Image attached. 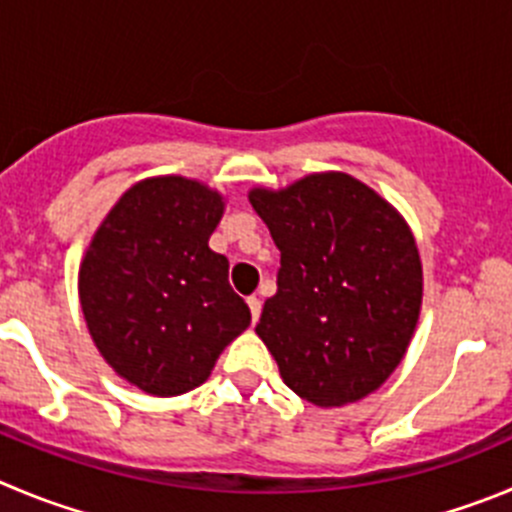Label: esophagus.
Segmentation results:
<instances>
[{"instance_id": "1", "label": "esophagus", "mask_w": 512, "mask_h": 512, "mask_svg": "<svg viewBox=\"0 0 512 512\" xmlns=\"http://www.w3.org/2000/svg\"><path fill=\"white\" fill-rule=\"evenodd\" d=\"M247 305H250V313H252V321L257 323V318H260L262 313V300L257 298V295H252V298H247Z\"/></svg>"}]
</instances>
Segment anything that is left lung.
<instances>
[{
	"label": "left lung",
	"mask_w": 512,
	"mask_h": 512,
	"mask_svg": "<svg viewBox=\"0 0 512 512\" xmlns=\"http://www.w3.org/2000/svg\"><path fill=\"white\" fill-rule=\"evenodd\" d=\"M247 197L280 250L278 293L255 333L283 381L326 409L374 394L401 364L422 310L407 219L343 171L255 186Z\"/></svg>",
	"instance_id": "obj_1"
}]
</instances>
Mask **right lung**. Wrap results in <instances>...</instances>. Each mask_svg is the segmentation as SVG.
<instances>
[{
  "instance_id": "add662e5",
  "label": "right lung",
  "mask_w": 512,
  "mask_h": 512,
  "mask_svg": "<svg viewBox=\"0 0 512 512\" xmlns=\"http://www.w3.org/2000/svg\"><path fill=\"white\" fill-rule=\"evenodd\" d=\"M224 197L179 174L136 181L105 214L78 272L80 308L103 361L151 396L209 379L252 315L209 247Z\"/></svg>"
}]
</instances>
